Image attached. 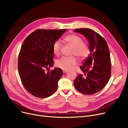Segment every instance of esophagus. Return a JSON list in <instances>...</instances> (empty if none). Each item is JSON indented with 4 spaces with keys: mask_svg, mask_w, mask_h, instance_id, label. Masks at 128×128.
I'll list each match as a JSON object with an SVG mask.
<instances>
[{
    "mask_svg": "<svg viewBox=\"0 0 128 128\" xmlns=\"http://www.w3.org/2000/svg\"><path fill=\"white\" fill-rule=\"evenodd\" d=\"M67 72V70H63V72L64 73H66Z\"/></svg>",
    "mask_w": 128,
    "mask_h": 128,
    "instance_id": "esophagus-1",
    "label": "esophagus"
}]
</instances>
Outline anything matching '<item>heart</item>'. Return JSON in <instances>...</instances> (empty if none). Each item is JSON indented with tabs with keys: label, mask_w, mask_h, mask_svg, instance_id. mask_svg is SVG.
Here are the masks:
<instances>
[{
	"label": "heart",
	"mask_w": 128,
	"mask_h": 128,
	"mask_svg": "<svg viewBox=\"0 0 128 128\" xmlns=\"http://www.w3.org/2000/svg\"><path fill=\"white\" fill-rule=\"evenodd\" d=\"M64 40L70 45L72 48L71 54L78 56L80 59H84L90 53V48L88 46L83 42L82 39L76 34H70L64 38ZM61 48V42L59 40H56L53 44V51L56 56L59 55ZM77 64L76 58L74 56H63L58 59L56 62V66L64 70L71 69Z\"/></svg>",
	"instance_id": "1"
}]
</instances>
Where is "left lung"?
Wrapping results in <instances>:
<instances>
[{
    "mask_svg": "<svg viewBox=\"0 0 128 128\" xmlns=\"http://www.w3.org/2000/svg\"><path fill=\"white\" fill-rule=\"evenodd\" d=\"M75 32L86 38L90 53L80 69L86 77L78 74L74 82L77 90L85 94L97 93L106 86L111 75L110 50L107 42L97 32L88 28L77 29Z\"/></svg>",
    "mask_w": 128,
    "mask_h": 128,
    "instance_id": "obj_1",
    "label": "left lung"
}]
</instances>
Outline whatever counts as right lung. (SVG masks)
<instances>
[{
	"instance_id": "1",
	"label": "right lung",
	"mask_w": 128,
	"mask_h": 128,
	"mask_svg": "<svg viewBox=\"0 0 128 128\" xmlns=\"http://www.w3.org/2000/svg\"><path fill=\"white\" fill-rule=\"evenodd\" d=\"M66 31L37 30L23 42L18 57V70L22 83L30 94L38 98L48 97L54 93L58 81L63 75L62 69L53 66V44Z\"/></svg>"
}]
</instances>
